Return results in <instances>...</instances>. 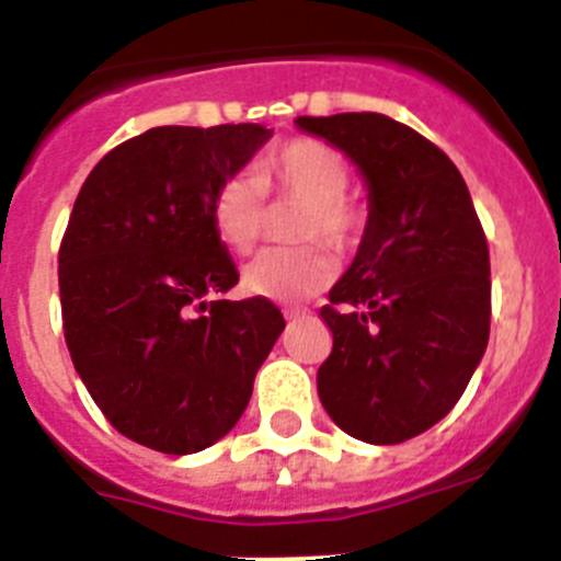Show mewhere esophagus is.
Instances as JSON below:
<instances>
[{"mask_svg": "<svg viewBox=\"0 0 561 561\" xmlns=\"http://www.w3.org/2000/svg\"><path fill=\"white\" fill-rule=\"evenodd\" d=\"M306 309H284L286 320H297V317H304Z\"/></svg>", "mask_w": 561, "mask_h": 561, "instance_id": "34e87169", "label": "esophagus"}]
</instances>
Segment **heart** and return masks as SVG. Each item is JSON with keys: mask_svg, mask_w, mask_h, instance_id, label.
<instances>
[{"mask_svg": "<svg viewBox=\"0 0 561 561\" xmlns=\"http://www.w3.org/2000/svg\"><path fill=\"white\" fill-rule=\"evenodd\" d=\"M351 165L329 142L295 137L255 162V173L227 176L210 202L213 230L236 255L257 244L266 219L264 199L297 202L300 210L291 225L295 247L266 250L244 270V289L266 300H304L331 284L334 255L348 257L362 247L370 227L368 205L348 193Z\"/></svg>", "mask_w": 561, "mask_h": 561, "instance_id": "1", "label": "heart"}]
</instances>
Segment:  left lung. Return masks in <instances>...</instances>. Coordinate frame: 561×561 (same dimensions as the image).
<instances>
[{
	"mask_svg": "<svg viewBox=\"0 0 561 561\" xmlns=\"http://www.w3.org/2000/svg\"><path fill=\"white\" fill-rule=\"evenodd\" d=\"M368 180L370 227L320 317L334 345L317 393L368 444L427 433L458 404L492 323L489 244L463 176L435 142L376 112L297 117Z\"/></svg>",
	"mask_w": 561,
	"mask_h": 561,
	"instance_id": "left-lung-1",
	"label": "left lung"
}]
</instances>
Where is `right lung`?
I'll return each mask as SVG.
<instances>
[{"mask_svg":"<svg viewBox=\"0 0 561 561\" xmlns=\"http://www.w3.org/2000/svg\"><path fill=\"white\" fill-rule=\"evenodd\" d=\"M272 137L257 123L160 126L92 168L58 250L64 340L117 433L165 455L225 438L284 331L266 297L221 300L236 264L213 193Z\"/></svg>","mask_w":561,"mask_h":561,"instance_id":"1","label":"right lung"}]
</instances>
